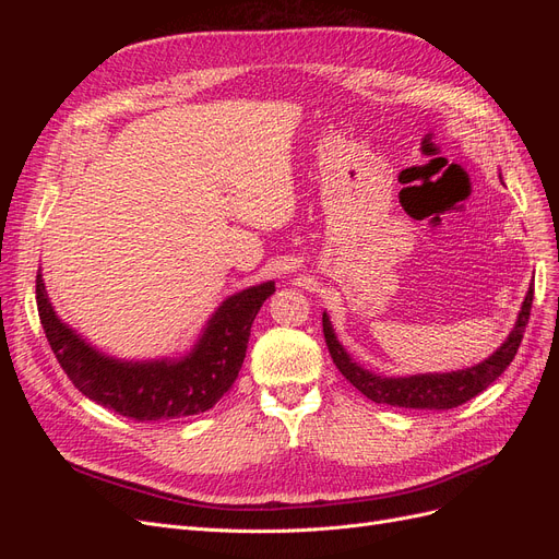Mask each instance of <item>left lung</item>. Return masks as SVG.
<instances>
[{
	"mask_svg": "<svg viewBox=\"0 0 559 559\" xmlns=\"http://www.w3.org/2000/svg\"><path fill=\"white\" fill-rule=\"evenodd\" d=\"M532 300H534V286H530L527 298L522 302V310L518 314L515 329L511 331L509 341H506L492 357L487 361L456 370V373H443V376H413V378H382L364 370L361 366L349 359V354L337 343V337L331 329V321L324 314L321 317V326H324L326 347L331 352V359L337 366V370L359 389L364 396L376 403L384 405H399V408H417V411H450L478 396L480 392L492 384L506 368L511 366L515 359L518 347L522 343L524 329L530 324V312H532Z\"/></svg>",
	"mask_w": 559,
	"mask_h": 559,
	"instance_id": "obj_1",
	"label": "left lung"
}]
</instances>
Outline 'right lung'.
I'll list each match as a JSON object with an SVG mask.
<instances>
[{"label":"right lung","instance_id":"add662e5","mask_svg":"<svg viewBox=\"0 0 559 559\" xmlns=\"http://www.w3.org/2000/svg\"><path fill=\"white\" fill-rule=\"evenodd\" d=\"M275 292L265 282L224 300L189 357L167 364H121L103 357L67 329L50 308L37 273V310L58 364L83 396L134 421H158L210 411L238 378L253 317Z\"/></svg>","mask_w":559,"mask_h":559}]
</instances>
